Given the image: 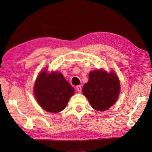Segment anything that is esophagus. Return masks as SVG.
Listing matches in <instances>:
<instances>
[{
    "mask_svg": "<svg viewBox=\"0 0 152 152\" xmlns=\"http://www.w3.org/2000/svg\"><path fill=\"white\" fill-rule=\"evenodd\" d=\"M76 88H77V90L79 91V93H80L81 91H82V87H81V86H77Z\"/></svg>",
    "mask_w": 152,
    "mask_h": 152,
    "instance_id": "1",
    "label": "esophagus"
}]
</instances>
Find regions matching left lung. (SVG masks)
Returning a JSON list of instances; mask_svg holds the SVG:
<instances>
[{"instance_id":"8db88e82","label":"left lung","mask_w":152,"mask_h":152,"mask_svg":"<svg viewBox=\"0 0 152 152\" xmlns=\"http://www.w3.org/2000/svg\"><path fill=\"white\" fill-rule=\"evenodd\" d=\"M82 93L94 110L105 111L112 106L120 93V82L115 73L92 71L89 81L84 84Z\"/></svg>"}]
</instances>
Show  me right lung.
<instances>
[{
	"instance_id": "1",
	"label": "right lung",
	"mask_w": 152,
	"mask_h": 152,
	"mask_svg": "<svg viewBox=\"0 0 152 152\" xmlns=\"http://www.w3.org/2000/svg\"><path fill=\"white\" fill-rule=\"evenodd\" d=\"M74 89L61 73L50 74L43 71L34 86V93L40 106L47 112L58 113L65 108Z\"/></svg>"
}]
</instances>
